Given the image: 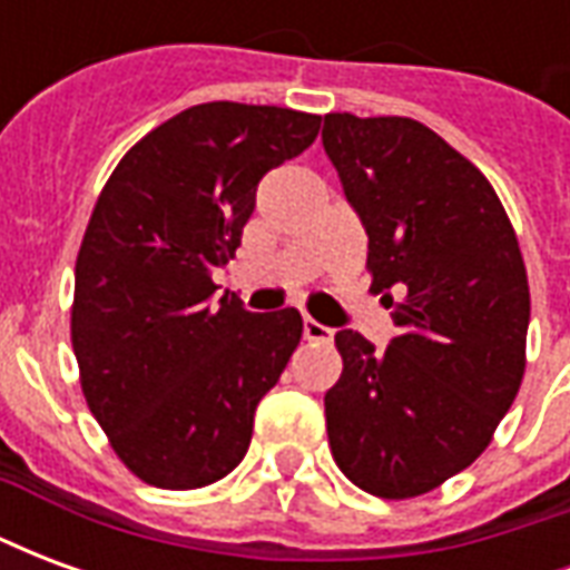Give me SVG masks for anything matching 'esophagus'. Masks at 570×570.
<instances>
[{
  "label": "esophagus",
  "mask_w": 570,
  "mask_h": 570,
  "mask_svg": "<svg viewBox=\"0 0 570 570\" xmlns=\"http://www.w3.org/2000/svg\"><path fill=\"white\" fill-rule=\"evenodd\" d=\"M302 330H305V338H308V342H321V345L333 342V330H330V326H323V323L311 321V317H305Z\"/></svg>",
  "instance_id": "esophagus-1"
}]
</instances>
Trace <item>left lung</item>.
Here are the masks:
<instances>
[{
  "instance_id": "left-lung-1",
  "label": "left lung",
  "mask_w": 570,
  "mask_h": 570,
  "mask_svg": "<svg viewBox=\"0 0 570 570\" xmlns=\"http://www.w3.org/2000/svg\"><path fill=\"white\" fill-rule=\"evenodd\" d=\"M323 149L370 235L372 289L400 335L384 354L335 333L326 433L357 489L403 501L476 461L525 375L528 274L479 167L415 118H323Z\"/></svg>"
}]
</instances>
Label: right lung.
Wrapping results in <instances>:
<instances>
[{"mask_svg":"<svg viewBox=\"0 0 570 570\" xmlns=\"http://www.w3.org/2000/svg\"><path fill=\"white\" fill-rule=\"evenodd\" d=\"M317 130L321 116L281 106H191L146 134L97 198L76 259L72 351L94 419L149 485L200 489L247 454L302 314L213 302L210 274L235 259L262 176Z\"/></svg>","mask_w":570,"mask_h":570,"instance_id":"1","label":"right lung"}]
</instances>
